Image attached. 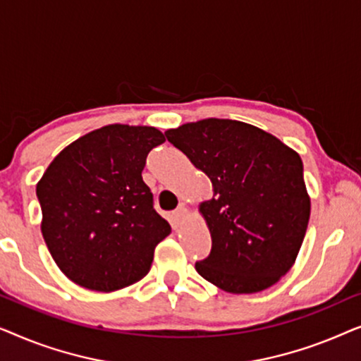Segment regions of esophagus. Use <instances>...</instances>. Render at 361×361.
Instances as JSON below:
<instances>
[{
  "label": "esophagus",
  "instance_id": "1",
  "mask_svg": "<svg viewBox=\"0 0 361 361\" xmlns=\"http://www.w3.org/2000/svg\"><path fill=\"white\" fill-rule=\"evenodd\" d=\"M187 215H189V210H187L185 205H179V207H177V210L174 212V219L177 221H182Z\"/></svg>",
  "mask_w": 361,
  "mask_h": 361
}]
</instances>
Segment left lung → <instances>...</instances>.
Returning a JSON list of instances; mask_svg holds the SVG:
<instances>
[{
    "instance_id": "obj_1",
    "label": "left lung",
    "mask_w": 361,
    "mask_h": 361,
    "mask_svg": "<svg viewBox=\"0 0 361 361\" xmlns=\"http://www.w3.org/2000/svg\"><path fill=\"white\" fill-rule=\"evenodd\" d=\"M205 172L214 197L200 205L212 250L195 269L233 294L278 283L294 264L310 216L299 154L248 123L209 118L166 133Z\"/></svg>"
}]
</instances>
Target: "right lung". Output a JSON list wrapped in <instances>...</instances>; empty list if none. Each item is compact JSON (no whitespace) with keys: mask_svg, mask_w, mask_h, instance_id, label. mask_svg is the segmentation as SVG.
<instances>
[{"mask_svg":"<svg viewBox=\"0 0 361 361\" xmlns=\"http://www.w3.org/2000/svg\"><path fill=\"white\" fill-rule=\"evenodd\" d=\"M166 141L151 126L110 125L78 137L36 187L42 236L68 279L110 293L145 278L171 225L154 210L141 172Z\"/></svg>","mask_w":361,"mask_h":361,"instance_id":"add662e5","label":"right lung"}]
</instances>
